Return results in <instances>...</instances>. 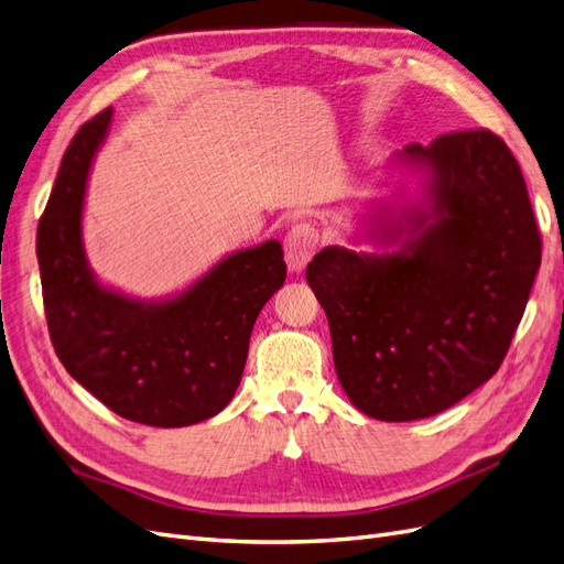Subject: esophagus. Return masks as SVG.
<instances>
[{
  "label": "esophagus",
  "mask_w": 564,
  "mask_h": 564,
  "mask_svg": "<svg viewBox=\"0 0 564 564\" xmlns=\"http://www.w3.org/2000/svg\"><path fill=\"white\" fill-rule=\"evenodd\" d=\"M319 247V230L311 224H296L284 237V256L292 272H301Z\"/></svg>",
  "instance_id": "esophagus-1"
}]
</instances>
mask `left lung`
<instances>
[{
	"label": "left lung",
	"instance_id": "left-lung-1",
	"mask_svg": "<svg viewBox=\"0 0 564 564\" xmlns=\"http://www.w3.org/2000/svg\"><path fill=\"white\" fill-rule=\"evenodd\" d=\"M386 169L395 191L348 240L373 249L324 247L305 280L327 313L348 400L371 419L416 421L497 373L541 240L520 166L491 131L412 143Z\"/></svg>",
	"mask_w": 564,
	"mask_h": 564
}]
</instances>
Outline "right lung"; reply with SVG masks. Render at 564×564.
<instances>
[{"label":"right lung","mask_w":564,"mask_h":564,"mask_svg":"<svg viewBox=\"0 0 564 564\" xmlns=\"http://www.w3.org/2000/svg\"><path fill=\"white\" fill-rule=\"evenodd\" d=\"M112 108L67 145L37 228L51 344L70 377L115 414L183 429L224 412L247 365L256 317L284 284L282 245L224 256L164 299H135L100 282L84 249V202Z\"/></svg>","instance_id":"obj_1"}]
</instances>
